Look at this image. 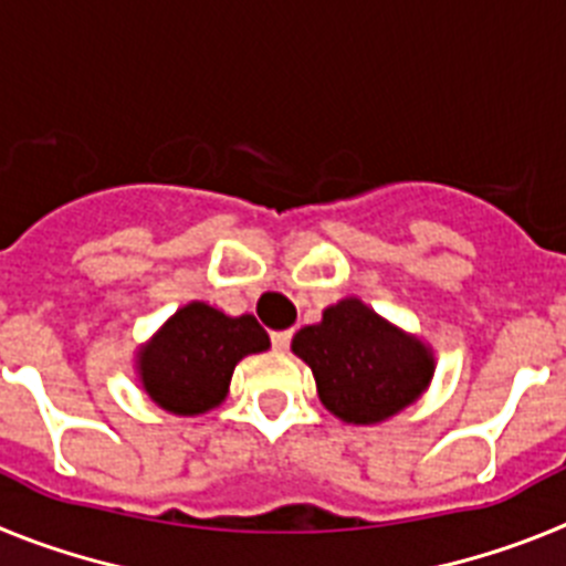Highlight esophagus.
I'll return each instance as SVG.
<instances>
[{"instance_id": "1", "label": "esophagus", "mask_w": 566, "mask_h": 566, "mask_svg": "<svg viewBox=\"0 0 566 566\" xmlns=\"http://www.w3.org/2000/svg\"><path fill=\"white\" fill-rule=\"evenodd\" d=\"M272 345L277 352H286L289 345H292V332H274L272 334Z\"/></svg>"}]
</instances>
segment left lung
I'll use <instances>...</instances> for the list:
<instances>
[{
  "label": "left lung",
  "instance_id": "obj_1",
  "mask_svg": "<svg viewBox=\"0 0 566 566\" xmlns=\"http://www.w3.org/2000/svg\"><path fill=\"white\" fill-rule=\"evenodd\" d=\"M292 352L314 371L328 411L354 424L382 422L402 411L433 374L428 348L357 297L326 308L317 326L300 328Z\"/></svg>",
  "mask_w": 566,
  "mask_h": 566
}]
</instances>
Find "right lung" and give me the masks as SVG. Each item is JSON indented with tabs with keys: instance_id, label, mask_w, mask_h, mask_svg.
<instances>
[{
	"instance_id": "right-lung-1",
	"label": "right lung",
	"mask_w": 566,
	"mask_h": 566,
	"mask_svg": "<svg viewBox=\"0 0 566 566\" xmlns=\"http://www.w3.org/2000/svg\"><path fill=\"white\" fill-rule=\"evenodd\" d=\"M266 348L269 334L252 314L227 317L189 303L142 348V382L161 408L192 417L221 405L234 365Z\"/></svg>"
}]
</instances>
